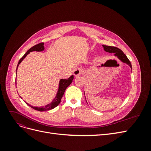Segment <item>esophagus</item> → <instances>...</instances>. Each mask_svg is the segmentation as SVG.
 <instances>
[{
	"label": "esophagus",
	"instance_id": "obj_1",
	"mask_svg": "<svg viewBox=\"0 0 151 151\" xmlns=\"http://www.w3.org/2000/svg\"><path fill=\"white\" fill-rule=\"evenodd\" d=\"M83 68H76L75 70L74 71V75L76 77L79 76L81 74H83Z\"/></svg>",
	"mask_w": 151,
	"mask_h": 151
}]
</instances>
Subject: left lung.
Wrapping results in <instances>:
<instances>
[{"label":"left lung","mask_w":151,"mask_h":151,"mask_svg":"<svg viewBox=\"0 0 151 151\" xmlns=\"http://www.w3.org/2000/svg\"><path fill=\"white\" fill-rule=\"evenodd\" d=\"M103 47L104 48L105 52H107L108 53H115L114 54V55L117 57L122 62L125 63L127 65H129L132 69V64L130 60H129V58L127 57L125 54L123 53L120 49L118 48L115 47L106 46V45H103Z\"/></svg>","instance_id":"left-lung-1"}]
</instances>
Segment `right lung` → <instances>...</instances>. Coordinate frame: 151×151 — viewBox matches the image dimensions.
Returning <instances> with one entry per match:
<instances>
[{
  "label": "right lung",
  "mask_w": 151,
  "mask_h": 151,
  "mask_svg": "<svg viewBox=\"0 0 151 151\" xmlns=\"http://www.w3.org/2000/svg\"><path fill=\"white\" fill-rule=\"evenodd\" d=\"M45 50V47H44V43H38L37 45H35L33 47H31L30 49H29L28 51L26 52V53L20 59L19 62L17 63V68H16V74H17V67L19 66V65L20 64V63L23 60V59L27 56V55L30 53V52H33V51H36V52H42L43 51ZM74 79V76H71L68 79H60V82H59V86H58V89L57 91V93L56 96L55 97L54 99L52 101V102L50 104H48L47 105H46L45 106H42V107H35V106H33L30 105L29 104H28V103L25 102L30 107H31L32 108H33L34 109H36V110H38L40 111H47V110H50V109H53L55 107H57L58 105L60 104L62 98L63 96V94L65 93V91L67 89V87L69 86L72 82V80Z\"/></svg>",
  "instance_id": "right-lung-1"
}]
</instances>
